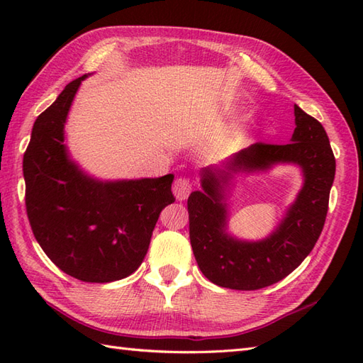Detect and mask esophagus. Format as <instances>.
Here are the masks:
<instances>
[{
    "label": "esophagus",
    "mask_w": 363,
    "mask_h": 363,
    "mask_svg": "<svg viewBox=\"0 0 363 363\" xmlns=\"http://www.w3.org/2000/svg\"><path fill=\"white\" fill-rule=\"evenodd\" d=\"M190 191H191V182L187 179V177H179V179L174 181L173 194H174L176 199L184 201V199L189 198Z\"/></svg>",
    "instance_id": "34e87169"
}]
</instances>
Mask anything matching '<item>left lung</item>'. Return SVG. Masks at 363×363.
Wrapping results in <instances>:
<instances>
[{"instance_id": "8db88e82", "label": "left lung", "mask_w": 363, "mask_h": 363, "mask_svg": "<svg viewBox=\"0 0 363 363\" xmlns=\"http://www.w3.org/2000/svg\"><path fill=\"white\" fill-rule=\"evenodd\" d=\"M295 130L287 145L254 143L221 165L203 168L201 189L187 201L190 243L211 282L233 290H259L298 268L325 226L335 157L325 128L295 104ZM290 163L301 168L303 187L274 233L262 241L228 234L227 199L235 174L267 171Z\"/></svg>"}]
</instances>
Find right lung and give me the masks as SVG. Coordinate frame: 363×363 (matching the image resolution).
I'll list each match as a JSON object with an SVG mask.
<instances>
[{
  "label": "right lung",
  "instance_id": "1",
  "mask_svg": "<svg viewBox=\"0 0 363 363\" xmlns=\"http://www.w3.org/2000/svg\"><path fill=\"white\" fill-rule=\"evenodd\" d=\"M89 76L68 84L34 123L23 157L26 212L54 265L84 282H112L140 267L162 209L174 203V174L101 181L76 164L64 128Z\"/></svg>",
  "mask_w": 363,
  "mask_h": 363
}]
</instances>
